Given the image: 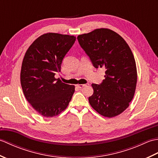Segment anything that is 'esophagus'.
Wrapping results in <instances>:
<instances>
[{
  "label": "esophagus",
  "mask_w": 158,
  "mask_h": 158,
  "mask_svg": "<svg viewBox=\"0 0 158 158\" xmlns=\"http://www.w3.org/2000/svg\"><path fill=\"white\" fill-rule=\"evenodd\" d=\"M89 85V83H87V84H78V85H77V87H78V88H83V87L87 86V85Z\"/></svg>",
  "instance_id": "esophagus-1"
}]
</instances>
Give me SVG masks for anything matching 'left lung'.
<instances>
[{"instance_id":"left-lung-1","label":"left lung","mask_w":158,"mask_h":158,"mask_svg":"<svg viewBox=\"0 0 158 158\" xmlns=\"http://www.w3.org/2000/svg\"><path fill=\"white\" fill-rule=\"evenodd\" d=\"M77 39L94 66L106 70L102 83L92 84L90 105L104 117L119 115L129 106L137 83L136 62L129 45L109 28L95 29L79 35Z\"/></svg>"}]
</instances>
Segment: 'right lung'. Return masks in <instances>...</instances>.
Returning <instances> with one entry per match:
<instances>
[{
	"label": "right lung",
	"mask_w": 158,
	"mask_h": 158,
	"mask_svg": "<svg viewBox=\"0 0 158 158\" xmlns=\"http://www.w3.org/2000/svg\"><path fill=\"white\" fill-rule=\"evenodd\" d=\"M75 40L73 35L46 33L34 41L23 57L20 73L23 94L43 117L58 115L72 98L75 85L62 83L55 75Z\"/></svg>",
	"instance_id": "right-lung-1"
}]
</instances>
